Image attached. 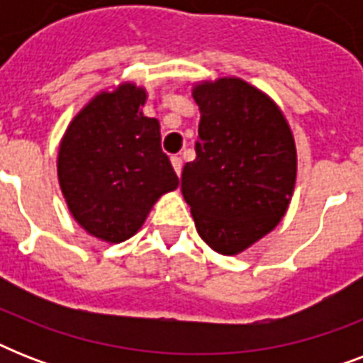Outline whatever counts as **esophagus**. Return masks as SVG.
Returning <instances> with one entry per match:
<instances>
[{
	"mask_svg": "<svg viewBox=\"0 0 363 363\" xmlns=\"http://www.w3.org/2000/svg\"><path fill=\"white\" fill-rule=\"evenodd\" d=\"M171 164H173V169H175L177 175L181 177V173H182V160H181V156H173V158H171Z\"/></svg>",
	"mask_w": 363,
	"mask_h": 363,
	"instance_id": "obj_1",
	"label": "esophagus"
}]
</instances>
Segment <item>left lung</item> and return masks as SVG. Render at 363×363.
Segmentation results:
<instances>
[{"mask_svg":"<svg viewBox=\"0 0 363 363\" xmlns=\"http://www.w3.org/2000/svg\"><path fill=\"white\" fill-rule=\"evenodd\" d=\"M192 98L199 128L182 196L199 238L235 256L286 215L298 175L294 133L281 107L239 77L194 82Z\"/></svg>","mask_w":363,"mask_h":363,"instance_id":"1","label":"left lung"}]
</instances>
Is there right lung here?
I'll list each match as a JSON object with an SVG mask.
<instances>
[{
    "instance_id": "add662e5",
    "label": "right lung",
    "mask_w": 363,
    "mask_h": 363,
    "mask_svg": "<svg viewBox=\"0 0 363 363\" xmlns=\"http://www.w3.org/2000/svg\"><path fill=\"white\" fill-rule=\"evenodd\" d=\"M147 90L135 82L105 88L73 116L58 148V182L77 224L92 238L135 235L154 203L179 186L162 152L160 122L143 115Z\"/></svg>"
}]
</instances>
